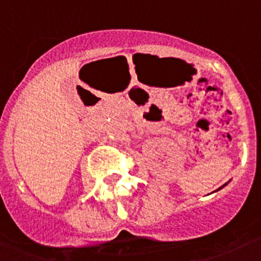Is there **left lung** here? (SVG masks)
Wrapping results in <instances>:
<instances>
[{"label":"left lung","instance_id":"1","mask_svg":"<svg viewBox=\"0 0 261 261\" xmlns=\"http://www.w3.org/2000/svg\"><path fill=\"white\" fill-rule=\"evenodd\" d=\"M223 186H226V184H223ZM223 186H222V187H223ZM222 187H220V188H218V189H221V188H222Z\"/></svg>","mask_w":261,"mask_h":261}]
</instances>
